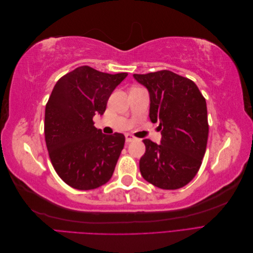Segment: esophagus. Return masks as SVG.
Returning <instances> with one entry per match:
<instances>
[{"instance_id":"esophagus-1","label":"esophagus","mask_w":253,"mask_h":253,"mask_svg":"<svg viewBox=\"0 0 253 253\" xmlns=\"http://www.w3.org/2000/svg\"><path fill=\"white\" fill-rule=\"evenodd\" d=\"M126 142H131L135 140V136H133L132 134H126Z\"/></svg>"}]
</instances>
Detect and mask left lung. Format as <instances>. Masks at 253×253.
I'll return each instance as SVG.
<instances>
[{
	"label": "left lung",
	"instance_id": "obj_1",
	"mask_svg": "<svg viewBox=\"0 0 253 253\" xmlns=\"http://www.w3.org/2000/svg\"><path fill=\"white\" fill-rule=\"evenodd\" d=\"M150 93V119L159 122L162 143L143 139L142 177L160 189L176 190L194 178L208 141L206 99L196 84L171 71L134 74Z\"/></svg>",
	"mask_w": 253,
	"mask_h": 253
}]
</instances>
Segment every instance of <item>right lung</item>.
<instances>
[{"mask_svg":"<svg viewBox=\"0 0 253 253\" xmlns=\"http://www.w3.org/2000/svg\"><path fill=\"white\" fill-rule=\"evenodd\" d=\"M127 76L83 65L61 77L45 108L44 134L53 169L68 186L91 190L108 182L125 145V135L94 126L113 90Z\"/></svg>","mask_w":253,"mask_h":253,"instance_id":"right-lung-1","label":"right lung"}]
</instances>
